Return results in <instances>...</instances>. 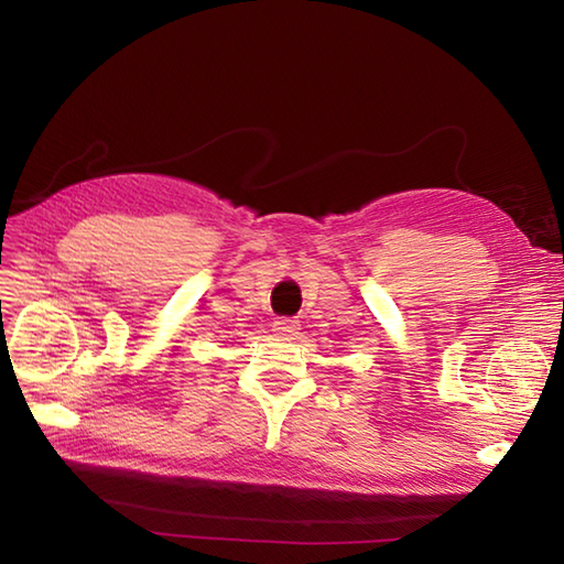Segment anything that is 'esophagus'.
Returning a JSON list of instances; mask_svg holds the SVG:
<instances>
[{
	"mask_svg": "<svg viewBox=\"0 0 564 564\" xmlns=\"http://www.w3.org/2000/svg\"><path fill=\"white\" fill-rule=\"evenodd\" d=\"M299 329V319L294 317H278L272 322V332L280 334V336H294Z\"/></svg>",
	"mask_w": 564,
	"mask_h": 564,
	"instance_id": "1",
	"label": "esophagus"
}]
</instances>
